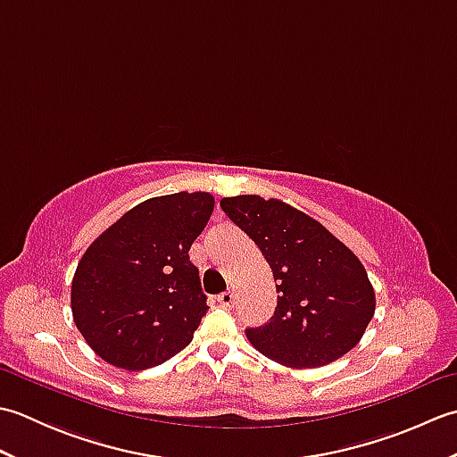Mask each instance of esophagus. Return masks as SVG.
<instances>
[{
    "label": "esophagus",
    "instance_id": "34e87169",
    "mask_svg": "<svg viewBox=\"0 0 457 457\" xmlns=\"http://www.w3.org/2000/svg\"><path fill=\"white\" fill-rule=\"evenodd\" d=\"M218 303H220L221 306H226V308L234 306V303H236V295L231 293V290H226V293H221V295L218 296Z\"/></svg>",
    "mask_w": 457,
    "mask_h": 457
}]
</instances>
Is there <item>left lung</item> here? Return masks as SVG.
Masks as SVG:
<instances>
[{
	"label": "left lung",
	"instance_id": "obj_1",
	"mask_svg": "<svg viewBox=\"0 0 457 457\" xmlns=\"http://www.w3.org/2000/svg\"><path fill=\"white\" fill-rule=\"evenodd\" d=\"M220 206L255 241L277 283L275 314L245 329L251 345L298 369L328 365L355 347L375 314V290L353 251L280 200L244 194Z\"/></svg>",
	"mask_w": 457,
	"mask_h": 457
}]
</instances>
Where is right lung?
I'll return each mask as SVG.
<instances>
[{
  "label": "right lung",
  "mask_w": 457,
  "mask_h": 457,
  "mask_svg": "<svg viewBox=\"0 0 457 457\" xmlns=\"http://www.w3.org/2000/svg\"><path fill=\"white\" fill-rule=\"evenodd\" d=\"M212 212L208 192L149 198L86 249L72 278V316L104 361L141 371L192 342L208 304L188 251Z\"/></svg>",
  "instance_id": "obj_1"
}]
</instances>
